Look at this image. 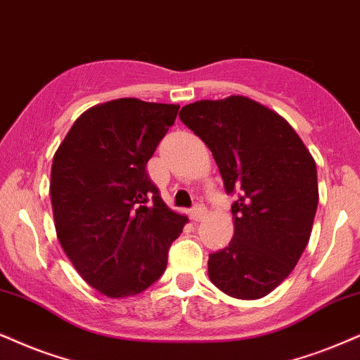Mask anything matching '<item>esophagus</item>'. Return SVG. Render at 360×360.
<instances>
[{"label":"esophagus","mask_w":360,"mask_h":360,"mask_svg":"<svg viewBox=\"0 0 360 360\" xmlns=\"http://www.w3.org/2000/svg\"><path fill=\"white\" fill-rule=\"evenodd\" d=\"M205 215H207V208H205V205H202V203H197V205L192 208V214H190L192 220H195V221L203 220V217Z\"/></svg>","instance_id":"34e87169"}]
</instances>
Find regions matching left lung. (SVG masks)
<instances>
[{
	"mask_svg": "<svg viewBox=\"0 0 360 360\" xmlns=\"http://www.w3.org/2000/svg\"><path fill=\"white\" fill-rule=\"evenodd\" d=\"M180 120L212 150L232 203L233 238L208 255V277L235 299H262L307 247L319 203L317 168L294 128L247 96L185 105Z\"/></svg>",
	"mask_w": 360,
	"mask_h": 360,
	"instance_id": "obj_1",
	"label": "left lung"
}]
</instances>
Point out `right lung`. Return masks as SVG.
<instances>
[{
	"mask_svg": "<svg viewBox=\"0 0 360 360\" xmlns=\"http://www.w3.org/2000/svg\"><path fill=\"white\" fill-rule=\"evenodd\" d=\"M179 108L139 98L96 105L53 157L58 240L83 281L112 299L140 294L162 277L168 248L188 221L165 205L146 173Z\"/></svg>",
	"mask_w": 360,
	"mask_h": 360,
	"instance_id": "obj_1",
	"label": "right lung"
}]
</instances>
